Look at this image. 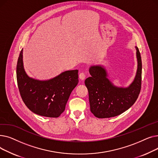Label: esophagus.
I'll use <instances>...</instances> for the list:
<instances>
[{
    "label": "esophagus",
    "mask_w": 158,
    "mask_h": 158,
    "mask_svg": "<svg viewBox=\"0 0 158 158\" xmlns=\"http://www.w3.org/2000/svg\"><path fill=\"white\" fill-rule=\"evenodd\" d=\"M85 77H86V76L84 73H81L79 76V78L82 81H83L85 79Z\"/></svg>",
    "instance_id": "esophagus-1"
}]
</instances>
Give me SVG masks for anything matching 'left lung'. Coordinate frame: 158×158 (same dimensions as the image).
<instances>
[{
	"label": "left lung",
	"instance_id": "obj_1",
	"mask_svg": "<svg viewBox=\"0 0 158 158\" xmlns=\"http://www.w3.org/2000/svg\"><path fill=\"white\" fill-rule=\"evenodd\" d=\"M137 70L135 77L127 87L115 86L109 79L103 65H92L89 68L91 77L85 80L89 93L90 111L99 118L113 117L127 111L135 104L142 84V59L135 46Z\"/></svg>",
	"mask_w": 158,
	"mask_h": 158
}]
</instances>
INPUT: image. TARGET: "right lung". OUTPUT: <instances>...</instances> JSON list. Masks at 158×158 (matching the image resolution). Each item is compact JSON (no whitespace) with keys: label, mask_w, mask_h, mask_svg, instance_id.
I'll return each instance as SVG.
<instances>
[{"label":"right lung","mask_w":158,"mask_h":158,"mask_svg":"<svg viewBox=\"0 0 158 158\" xmlns=\"http://www.w3.org/2000/svg\"><path fill=\"white\" fill-rule=\"evenodd\" d=\"M16 79L22 100L32 112L57 118L64 111L72 90L78 84V70H66L47 80L31 77L24 69L22 49L16 65Z\"/></svg>","instance_id":"1"}]
</instances>
